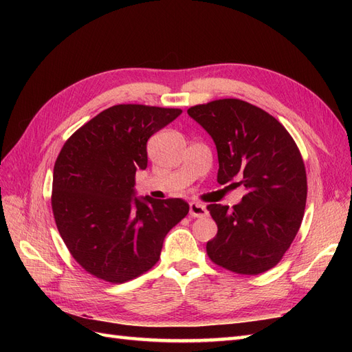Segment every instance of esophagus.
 I'll use <instances>...</instances> for the list:
<instances>
[{
  "mask_svg": "<svg viewBox=\"0 0 352 352\" xmlns=\"http://www.w3.org/2000/svg\"><path fill=\"white\" fill-rule=\"evenodd\" d=\"M189 214L190 217H206L208 214V211L204 204H199V202H190Z\"/></svg>",
  "mask_w": 352,
  "mask_h": 352,
  "instance_id": "esophagus-1",
  "label": "esophagus"
}]
</instances>
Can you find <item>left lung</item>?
<instances>
[{
    "label": "left lung",
    "mask_w": 352,
    "mask_h": 352,
    "mask_svg": "<svg viewBox=\"0 0 352 352\" xmlns=\"http://www.w3.org/2000/svg\"><path fill=\"white\" fill-rule=\"evenodd\" d=\"M188 114L217 148V182L243 185L241 204H210L217 235L207 255L238 274H260L278 264L300 230L307 173L300 150L283 124L255 105L225 98L198 104Z\"/></svg>",
    "instance_id": "8db88e82"
}]
</instances>
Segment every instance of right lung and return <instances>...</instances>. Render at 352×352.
Listing matches in <instances>:
<instances>
[{
	"mask_svg": "<svg viewBox=\"0 0 352 352\" xmlns=\"http://www.w3.org/2000/svg\"><path fill=\"white\" fill-rule=\"evenodd\" d=\"M180 109L119 104L74 132L56 160L51 207L72 257L95 278L124 283L154 267L168 230L189 206L180 198H133L146 142Z\"/></svg>",
	"mask_w": 352,
	"mask_h": 352,
	"instance_id": "right-lung-1",
	"label": "right lung"
}]
</instances>
